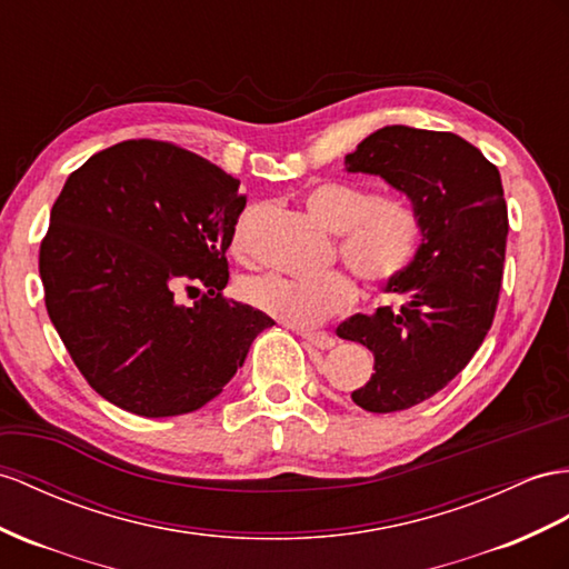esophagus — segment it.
<instances>
[{
	"instance_id": "1",
	"label": "esophagus",
	"mask_w": 569,
	"mask_h": 569,
	"mask_svg": "<svg viewBox=\"0 0 569 569\" xmlns=\"http://www.w3.org/2000/svg\"><path fill=\"white\" fill-rule=\"evenodd\" d=\"M300 337L305 339V343L319 348V351H329V348H333V343H337V339L329 337L325 331H300Z\"/></svg>"
}]
</instances>
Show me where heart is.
Wrapping results in <instances>:
<instances>
[{
	"instance_id": "b5f03b06",
	"label": "heart",
	"mask_w": 569,
	"mask_h": 569,
	"mask_svg": "<svg viewBox=\"0 0 569 569\" xmlns=\"http://www.w3.org/2000/svg\"><path fill=\"white\" fill-rule=\"evenodd\" d=\"M305 207L315 221L341 232L339 252L366 283L385 286L411 269L420 244V226L411 209L395 201H375L372 194L343 182L317 184L305 197ZM230 250L244 252L242 221L232 230ZM240 296L290 327L310 329L351 308L356 286L341 271L312 279L264 273L242 281Z\"/></svg>"
}]
</instances>
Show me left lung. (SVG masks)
Segmentation results:
<instances>
[{
  "instance_id": "8db88e82",
  "label": "left lung",
  "mask_w": 569,
  "mask_h": 569,
  "mask_svg": "<svg viewBox=\"0 0 569 569\" xmlns=\"http://www.w3.org/2000/svg\"><path fill=\"white\" fill-rule=\"evenodd\" d=\"M346 172L382 178L420 226L411 269L385 283L401 308L382 305L337 327L375 356V375L351 399L370 413L403 411L455 380L492 325L509 230L502 180L466 139L406 124L362 139Z\"/></svg>"
}]
</instances>
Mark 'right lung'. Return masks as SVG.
I'll return each instance as SVG.
<instances>
[{"label":"right lung","instance_id":"1","mask_svg":"<svg viewBox=\"0 0 569 569\" xmlns=\"http://www.w3.org/2000/svg\"><path fill=\"white\" fill-rule=\"evenodd\" d=\"M207 158L114 143L67 178L40 244L52 325L106 401L182 416L221 395L273 319L226 300V250L247 197ZM208 290L194 306L182 289Z\"/></svg>","mask_w":569,"mask_h":569}]
</instances>
